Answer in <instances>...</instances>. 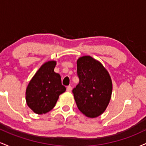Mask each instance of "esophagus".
Returning a JSON list of instances; mask_svg holds the SVG:
<instances>
[{"label":"esophagus","instance_id":"1","mask_svg":"<svg viewBox=\"0 0 146 146\" xmlns=\"http://www.w3.org/2000/svg\"><path fill=\"white\" fill-rule=\"evenodd\" d=\"M66 90H67L68 92H71L72 90V87L71 86H68L66 87Z\"/></svg>","mask_w":146,"mask_h":146}]
</instances>
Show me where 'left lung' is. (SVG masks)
Instances as JSON below:
<instances>
[{
    "label": "left lung",
    "mask_w": 146,
    "mask_h": 146,
    "mask_svg": "<svg viewBox=\"0 0 146 146\" xmlns=\"http://www.w3.org/2000/svg\"><path fill=\"white\" fill-rule=\"evenodd\" d=\"M79 84L73 89L77 106L86 117L94 118L105 111L110 100L113 85L109 73L90 56L77 61Z\"/></svg>",
    "instance_id": "obj_1"
}]
</instances>
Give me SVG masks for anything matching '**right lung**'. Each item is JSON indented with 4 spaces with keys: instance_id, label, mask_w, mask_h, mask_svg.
I'll return each mask as SVG.
<instances>
[{
    "instance_id": "right-lung-1",
    "label": "right lung",
    "mask_w": 146,
    "mask_h": 146,
    "mask_svg": "<svg viewBox=\"0 0 146 146\" xmlns=\"http://www.w3.org/2000/svg\"><path fill=\"white\" fill-rule=\"evenodd\" d=\"M55 61L44 63L30 81L26 90L28 106L36 114L48 113L56 106L60 95L66 90L60 74L54 72Z\"/></svg>"
}]
</instances>
